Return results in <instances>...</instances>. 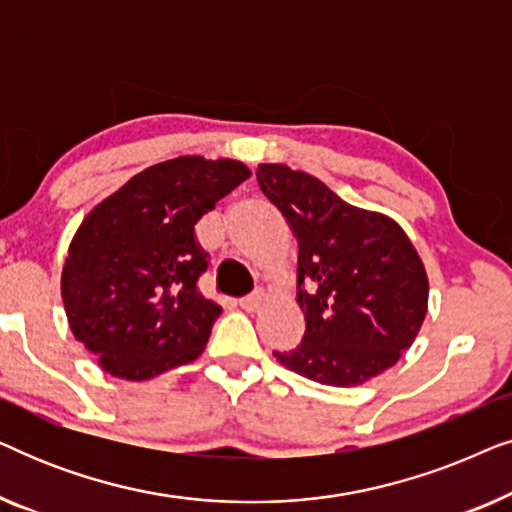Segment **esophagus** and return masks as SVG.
I'll list each match as a JSON object with an SVG mask.
<instances>
[{
  "mask_svg": "<svg viewBox=\"0 0 512 512\" xmlns=\"http://www.w3.org/2000/svg\"><path fill=\"white\" fill-rule=\"evenodd\" d=\"M263 300H265L263 291H254V293H249V296L240 298V307H242L244 312H256L258 307L263 305Z\"/></svg>",
  "mask_w": 512,
  "mask_h": 512,
  "instance_id": "34e87169",
  "label": "esophagus"
}]
</instances>
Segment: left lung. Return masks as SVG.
<instances>
[{
	"label": "left lung",
	"mask_w": 512,
	"mask_h": 512,
	"mask_svg": "<svg viewBox=\"0 0 512 512\" xmlns=\"http://www.w3.org/2000/svg\"><path fill=\"white\" fill-rule=\"evenodd\" d=\"M256 179L298 240V305L307 326L296 349L272 354L331 387L373 380L424 324L429 277L417 249L394 219L349 205L312 174L263 163Z\"/></svg>",
	"instance_id": "obj_1"
}]
</instances>
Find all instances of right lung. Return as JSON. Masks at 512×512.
Wrapping results in <instances>:
<instances>
[{
    "mask_svg": "<svg viewBox=\"0 0 512 512\" xmlns=\"http://www.w3.org/2000/svg\"><path fill=\"white\" fill-rule=\"evenodd\" d=\"M249 177L240 160L179 156L83 219L60 289L74 338L104 373L142 382L202 354L221 307L198 291L207 254L195 223Z\"/></svg>",
    "mask_w": 512,
    "mask_h": 512,
    "instance_id": "add662e5",
    "label": "right lung"
}]
</instances>
